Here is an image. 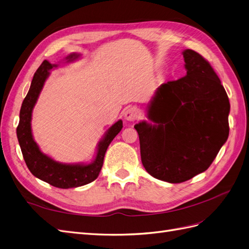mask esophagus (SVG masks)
I'll use <instances>...</instances> for the list:
<instances>
[{
	"instance_id": "obj_1",
	"label": "esophagus",
	"mask_w": 249,
	"mask_h": 249,
	"mask_svg": "<svg viewBox=\"0 0 249 249\" xmlns=\"http://www.w3.org/2000/svg\"><path fill=\"white\" fill-rule=\"evenodd\" d=\"M139 117V111L136 107H129L126 108L124 112V118L129 122H134Z\"/></svg>"
}]
</instances>
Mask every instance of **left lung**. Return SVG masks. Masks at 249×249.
I'll return each mask as SVG.
<instances>
[{
  "mask_svg": "<svg viewBox=\"0 0 249 249\" xmlns=\"http://www.w3.org/2000/svg\"><path fill=\"white\" fill-rule=\"evenodd\" d=\"M183 56L186 76L162 84L149 105L156 124L134 125L145 170L173 184L206 171L230 133V101L217 73L198 53Z\"/></svg>",
  "mask_w": 249,
  "mask_h": 249,
  "instance_id": "left-lung-1",
  "label": "left lung"
}]
</instances>
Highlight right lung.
Here are the masks:
<instances>
[{
	"instance_id": "1",
	"label": "right lung",
	"mask_w": 249,
	"mask_h": 249,
	"mask_svg": "<svg viewBox=\"0 0 249 249\" xmlns=\"http://www.w3.org/2000/svg\"><path fill=\"white\" fill-rule=\"evenodd\" d=\"M77 57L78 55L72 54L67 57V59L71 61ZM53 66L55 65H52L47 60H44L34 73L29 92L21 104L17 135L22 157H24V160L32 175L52 186L61 188V189H69V188H76L91 183L99 177L106 150L111 141L123 129V122L118 120L115 124L110 127L106 133V136L100 142L96 158L91 164L66 165L55 162L46 155H43L32 137L31 115L44 81L49 76L48 71L53 69Z\"/></svg>"
}]
</instances>
